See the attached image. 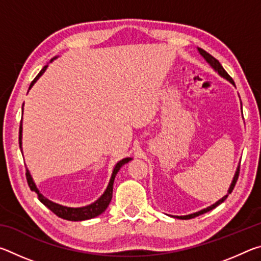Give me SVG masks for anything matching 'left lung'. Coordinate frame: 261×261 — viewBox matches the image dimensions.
<instances>
[{
    "instance_id": "obj_1",
    "label": "left lung",
    "mask_w": 261,
    "mask_h": 261,
    "mask_svg": "<svg viewBox=\"0 0 261 261\" xmlns=\"http://www.w3.org/2000/svg\"><path fill=\"white\" fill-rule=\"evenodd\" d=\"M198 50H199V53H200V55L204 57V59L206 60V62L207 63H210V65L212 68H213L215 71H218V73L220 74L221 77H223V78H226L227 81H229L230 82L232 85H235V83H233V81H232V78L229 76V74L227 73V71L226 70L223 69V67L222 65H221V63L220 62L215 59V57H213L212 56L211 54H208V53L207 51H205L204 49H201V48H198ZM238 175H240V166L237 167V170H236V173H235V176H233V179H232V182H231V185H230V188H229V190H228V193L226 194V196H224L223 198H221V199L219 200V201H216L215 204H213L212 206H210V207H207V208H204V210H201V211H199V212H196V213H193V214H189V215H184V216H175V218H177V219H182V220H188V219H192V218H196V216H199V215H201V214H204V213H207V212H210L211 210H213V208H215L216 206H219L220 204H222V202L227 199L228 198V196L229 194H230L231 192H232V190H233V188H235V185H236V182H237V179H238Z\"/></svg>"
}]
</instances>
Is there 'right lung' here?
<instances>
[{
	"label": "right lung",
	"mask_w": 261,
	"mask_h": 261,
	"mask_svg": "<svg viewBox=\"0 0 261 261\" xmlns=\"http://www.w3.org/2000/svg\"><path fill=\"white\" fill-rule=\"evenodd\" d=\"M55 59H56V57H55ZM53 60H54V59H53ZM47 67H48V65H45V67L42 68L41 71L38 73V76L33 79V82L31 83L29 90L34 85V83L38 81L39 77H40L41 74L46 71ZM21 131H23V127H21V121H20V125H19V147H20V151H21ZM131 160H132L131 158H125V159H123V160H121L120 162L116 163V166H115L114 170H113L112 177H110L108 187H107V189H106V191L103 192L102 196H101L98 200L94 201L93 204H91V205H87V206H84V207H77V208L59 205V204H56V202H53L49 199H47V198L43 197L42 194L39 192L38 188L35 187V183L33 182V179L30 175V171L28 169H26V179H28V184H29L30 189L38 194V199L40 200L42 204L47 207V208H49L53 212V213L59 216V218H62L64 220H68V221H84V220H88V219H93V218H95V216L100 215L101 213H103V212L106 211V208H107L110 200H112V198H113V185H114L115 176H116V174L118 173V170L121 169V167L123 165H125V163H127Z\"/></svg>",
	"instance_id": "add662e5"
}]
</instances>
